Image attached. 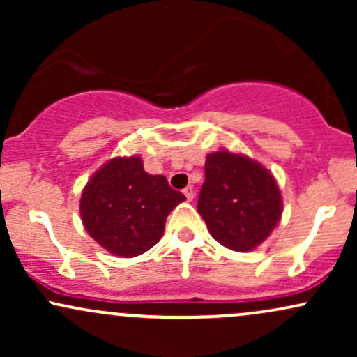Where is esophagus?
<instances>
[{
	"instance_id": "obj_1",
	"label": "esophagus",
	"mask_w": 357,
	"mask_h": 357,
	"mask_svg": "<svg viewBox=\"0 0 357 357\" xmlns=\"http://www.w3.org/2000/svg\"><path fill=\"white\" fill-rule=\"evenodd\" d=\"M183 192H184V196H186L188 202H191V199L195 198V188H192V186H186V188H184Z\"/></svg>"
}]
</instances>
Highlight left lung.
I'll list each match as a JSON object with an SVG mask.
<instances>
[{
    "label": "left lung",
    "mask_w": 357,
    "mask_h": 357,
    "mask_svg": "<svg viewBox=\"0 0 357 357\" xmlns=\"http://www.w3.org/2000/svg\"><path fill=\"white\" fill-rule=\"evenodd\" d=\"M198 213L211 236L235 252H252L282 216V195L268 169L243 154L206 155Z\"/></svg>",
    "instance_id": "obj_1"
}]
</instances>
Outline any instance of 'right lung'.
<instances>
[{
	"label": "right lung",
	"instance_id": "obj_1",
	"mask_svg": "<svg viewBox=\"0 0 357 357\" xmlns=\"http://www.w3.org/2000/svg\"><path fill=\"white\" fill-rule=\"evenodd\" d=\"M184 199L165 176L147 174L139 155L114 158L85 184L80 216L100 247L132 258L161 240L167 215Z\"/></svg>",
	"mask_w": 357,
	"mask_h": 357
}]
</instances>
